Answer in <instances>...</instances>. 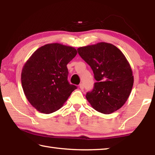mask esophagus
I'll list each match as a JSON object with an SVG mask.
<instances>
[{
    "label": "esophagus",
    "mask_w": 155,
    "mask_h": 155,
    "mask_svg": "<svg viewBox=\"0 0 155 155\" xmlns=\"http://www.w3.org/2000/svg\"><path fill=\"white\" fill-rule=\"evenodd\" d=\"M79 88L81 89V90H83L84 89V85L83 83H81L79 85Z\"/></svg>",
    "instance_id": "34e87169"
}]
</instances>
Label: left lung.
<instances>
[{
	"label": "left lung",
	"instance_id": "obj_1",
	"mask_svg": "<svg viewBox=\"0 0 155 155\" xmlns=\"http://www.w3.org/2000/svg\"><path fill=\"white\" fill-rule=\"evenodd\" d=\"M81 58L93 70V90L86 94L97 111L109 114L123 106L133 85L132 69L124 54L111 44L98 43L77 49Z\"/></svg>",
	"mask_w": 155,
	"mask_h": 155
}]
</instances>
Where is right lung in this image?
Returning a JSON list of instances; mask_svg holds the SVG:
<instances>
[{
	"mask_svg": "<svg viewBox=\"0 0 155 155\" xmlns=\"http://www.w3.org/2000/svg\"><path fill=\"white\" fill-rule=\"evenodd\" d=\"M71 46L48 44L33 52L21 74L23 91L31 105L43 114H51L64 105L76 85L68 81L67 64L77 55Z\"/></svg>",
	"mask_w": 155,
	"mask_h": 155,
	"instance_id": "add662e5",
	"label": "right lung"
}]
</instances>
